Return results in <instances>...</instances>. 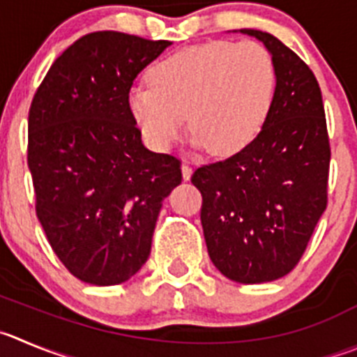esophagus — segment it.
<instances>
[{
    "mask_svg": "<svg viewBox=\"0 0 357 357\" xmlns=\"http://www.w3.org/2000/svg\"><path fill=\"white\" fill-rule=\"evenodd\" d=\"M181 174H183V179H185V181H188V179L192 178V167H190L188 163H183L181 165Z\"/></svg>",
    "mask_w": 357,
    "mask_h": 357,
    "instance_id": "esophagus-1",
    "label": "esophagus"
}]
</instances>
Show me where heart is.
Wrapping results in <instances>:
<instances>
[{"label": "heart", "instance_id": "1", "mask_svg": "<svg viewBox=\"0 0 357 357\" xmlns=\"http://www.w3.org/2000/svg\"><path fill=\"white\" fill-rule=\"evenodd\" d=\"M149 82L133 84L128 109L142 137L167 151L186 128L216 156L232 155L257 135L271 109L276 68L257 42H209L181 49L151 66Z\"/></svg>", "mask_w": 357, "mask_h": 357}]
</instances>
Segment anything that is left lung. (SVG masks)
I'll return each mask as SVG.
<instances>
[{"label":"left lung","instance_id":"left-lung-1","mask_svg":"<svg viewBox=\"0 0 357 357\" xmlns=\"http://www.w3.org/2000/svg\"><path fill=\"white\" fill-rule=\"evenodd\" d=\"M271 54L276 88L261 132L241 151L202 165L201 222L209 259L238 284L294 269L328 204L329 139L314 72L276 36L239 29Z\"/></svg>","mask_w":357,"mask_h":357}]
</instances>
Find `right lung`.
Instances as JSON below:
<instances>
[{
	"mask_svg": "<svg viewBox=\"0 0 357 357\" xmlns=\"http://www.w3.org/2000/svg\"><path fill=\"white\" fill-rule=\"evenodd\" d=\"M169 45L89 33L52 63L29 107L36 216L86 284H123L144 266L162 201L181 183L179 160L149 151L128 109L133 79Z\"/></svg>",
	"mask_w": 357,
	"mask_h": 357,
	"instance_id": "right-lung-1",
	"label": "right lung"
}]
</instances>
